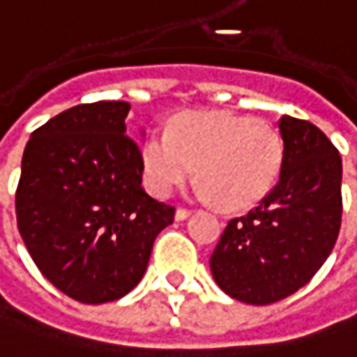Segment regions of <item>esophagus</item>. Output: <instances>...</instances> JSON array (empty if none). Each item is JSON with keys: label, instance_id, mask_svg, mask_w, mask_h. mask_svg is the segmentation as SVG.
<instances>
[{"label": "esophagus", "instance_id": "obj_1", "mask_svg": "<svg viewBox=\"0 0 357 357\" xmlns=\"http://www.w3.org/2000/svg\"><path fill=\"white\" fill-rule=\"evenodd\" d=\"M190 214H192L190 210H185V208H178V210H176V220L178 222L188 220V218H190Z\"/></svg>", "mask_w": 357, "mask_h": 357}]
</instances>
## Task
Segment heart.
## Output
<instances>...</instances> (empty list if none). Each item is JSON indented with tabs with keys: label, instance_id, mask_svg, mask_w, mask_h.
Returning a JSON list of instances; mask_svg holds the SVG:
<instances>
[{
	"label": "heart",
	"instance_id": "1",
	"mask_svg": "<svg viewBox=\"0 0 357 357\" xmlns=\"http://www.w3.org/2000/svg\"><path fill=\"white\" fill-rule=\"evenodd\" d=\"M283 159V137L271 123L232 111L181 115L141 145L145 183L155 196H169L198 165V194L226 210H246L268 196Z\"/></svg>",
	"mask_w": 357,
	"mask_h": 357
}]
</instances>
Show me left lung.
Returning a JSON list of instances; mask_svg holds the SVG:
<instances>
[{
	"mask_svg": "<svg viewBox=\"0 0 357 357\" xmlns=\"http://www.w3.org/2000/svg\"><path fill=\"white\" fill-rule=\"evenodd\" d=\"M283 169L246 216L228 222L210 268L216 284L248 305L277 303L311 281L342 226V158L309 121L283 115Z\"/></svg>",
	"mask_w": 357,
	"mask_h": 357,
	"instance_id": "8db88e82",
	"label": "left lung"
}]
</instances>
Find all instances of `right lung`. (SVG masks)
I'll return each instance as SVG.
<instances>
[{
	"mask_svg": "<svg viewBox=\"0 0 357 357\" xmlns=\"http://www.w3.org/2000/svg\"><path fill=\"white\" fill-rule=\"evenodd\" d=\"M129 109L123 100L73 107L36 129L24 149L20 234L40 273L80 303H109L135 289L176 214L141 185Z\"/></svg>",
	"mask_w": 357,
	"mask_h": 357,
	"instance_id": "add662e5",
	"label": "right lung"
}]
</instances>
